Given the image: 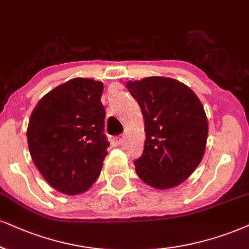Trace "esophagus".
<instances>
[{
  "instance_id": "1",
  "label": "esophagus",
  "mask_w": 249,
  "mask_h": 249,
  "mask_svg": "<svg viewBox=\"0 0 249 249\" xmlns=\"http://www.w3.org/2000/svg\"><path fill=\"white\" fill-rule=\"evenodd\" d=\"M122 141H124V135H119V136H112L109 139V142L112 145H119V144H121Z\"/></svg>"
}]
</instances>
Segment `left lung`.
<instances>
[{"label": "left lung", "instance_id": "1", "mask_svg": "<svg viewBox=\"0 0 249 249\" xmlns=\"http://www.w3.org/2000/svg\"><path fill=\"white\" fill-rule=\"evenodd\" d=\"M142 110L145 142L135 160L140 179L157 189L179 186L203 158L208 119L192 89L177 79L152 76L125 84Z\"/></svg>", "mask_w": 249, "mask_h": 249}]
</instances>
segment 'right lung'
Segmentation results:
<instances>
[{
    "instance_id": "1",
    "label": "right lung",
    "mask_w": 249,
    "mask_h": 249,
    "mask_svg": "<svg viewBox=\"0 0 249 249\" xmlns=\"http://www.w3.org/2000/svg\"><path fill=\"white\" fill-rule=\"evenodd\" d=\"M104 84L72 78L45 94L31 114L27 144L36 168L66 195L87 192L107 156Z\"/></svg>"
}]
</instances>
